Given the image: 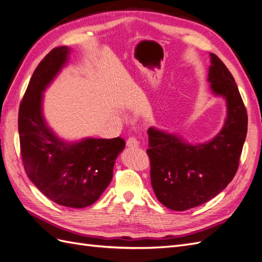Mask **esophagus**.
I'll return each mask as SVG.
<instances>
[{"instance_id": "1", "label": "esophagus", "mask_w": 262, "mask_h": 262, "mask_svg": "<svg viewBox=\"0 0 262 262\" xmlns=\"http://www.w3.org/2000/svg\"><path fill=\"white\" fill-rule=\"evenodd\" d=\"M126 146H128V147H139L140 143H139L138 140L136 138L131 137V138H129L128 140H126Z\"/></svg>"}]
</instances>
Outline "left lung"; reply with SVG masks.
<instances>
[{"label":"left lung","instance_id":"obj_1","mask_svg":"<svg viewBox=\"0 0 262 262\" xmlns=\"http://www.w3.org/2000/svg\"><path fill=\"white\" fill-rule=\"evenodd\" d=\"M208 82L214 96L226 102V118L213 139L190 144L176 133L147 130L150 182L166 208L186 211L210 201L235 176L247 134L248 118L233 75L210 53Z\"/></svg>","mask_w":262,"mask_h":262}]
</instances>
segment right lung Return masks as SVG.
Wrapping results in <instances>:
<instances>
[{"label":"right lung","mask_w":262,"mask_h":262,"mask_svg":"<svg viewBox=\"0 0 262 262\" xmlns=\"http://www.w3.org/2000/svg\"><path fill=\"white\" fill-rule=\"evenodd\" d=\"M71 51L67 46L58 47L38 64L19 106L18 133L30 181L51 201L82 209L96 202L110 184L125 143L121 138L68 142L47 123L43 93L68 64Z\"/></svg>","instance_id":"1"}]
</instances>
